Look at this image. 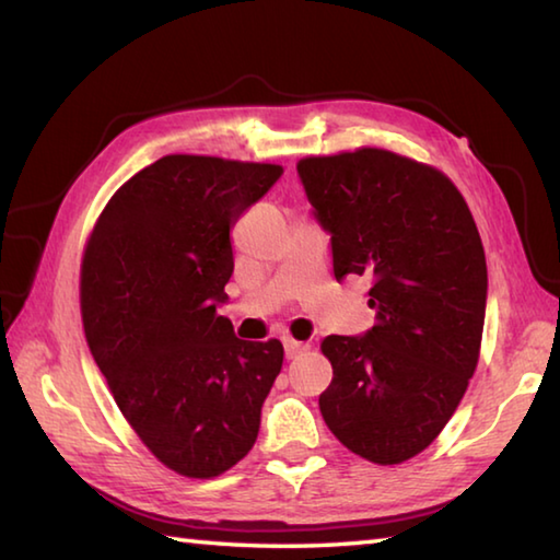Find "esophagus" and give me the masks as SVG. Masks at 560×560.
<instances>
[{
  "label": "esophagus",
  "mask_w": 560,
  "mask_h": 560,
  "mask_svg": "<svg viewBox=\"0 0 560 560\" xmlns=\"http://www.w3.org/2000/svg\"><path fill=\"white\" fill-rule=\"evenodd\" d=\"M303 348H306V345H303V342L293 340V338H283V354H287V360L296 358V354H299Z\"/></svg>",
  "instance_id": "34e87169"
}]
</instances>
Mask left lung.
Here are the masks:
<instances>
[{
	"mask_svg": "<svg viewBox=\"0 0 560 560\" xmlns=\"http://www.w3.org/2000/svg\"><path fill=\"white\" fill-rule=\"evenodd\" d=\"M335 279L368 277L374 325L328 335L320 413L345 448L396 465L435 441L480 354L487 264L451 178L384 149L299 161Z\"/></svg>",
	"mask_w": 560,
	"mask_h": 560,
	"instance_id": "left-lung-1",
	"label": "left lung"
}]
</instances>
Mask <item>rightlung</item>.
Returning a JSON list of instances; mask_svg holds the SVG:
<instances>
[{
  "mask_svg": "<svg viewBox=\"0 0 560 560\" xmlns=\"http://www.w3.org/2000/svg\"><path fill=\"white\" fill-rule=\"evenodd\" d=\"M281 174L164 156L109 198L85 249L90 352L131 429L178 475L202 480L237 465L281 372L279 340H240L218 313L235 269L230 230Z\"/></svg>",
  "mask_w": 560,
  "mask_h": 560,
  "instance_id": "add662e5",
  "label": "right lung"
}]
</instances>
